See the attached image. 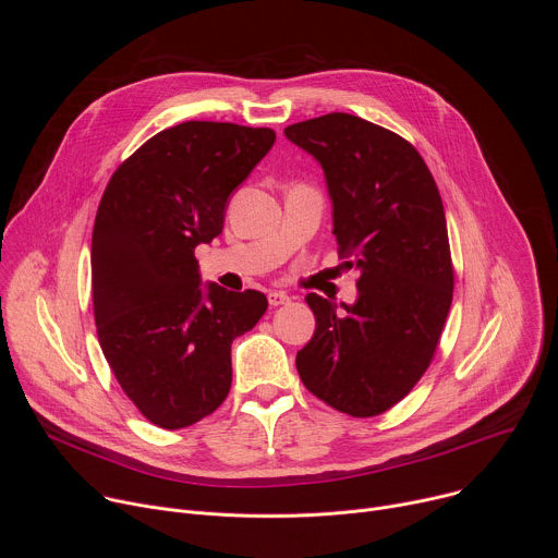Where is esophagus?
I'll return each mask as SVG.
<instances>
[{
	"label": "esophagus",
	"mask_w": 558,
	"mask_h": 558,
	"mask_svg": "<svg viewBox=\"0 0 558 558\" xmlns=\"http://www.w3.org/2000/svg\"><path fill=\"white\" fill-rule=\"evenodd\" d=\"M267 298H269V304H271V306L289 304V300H291V298H289L284 291H269V295H267Z\"/></svg>",
	"instance_id": "34e87169"
}]
</instances>
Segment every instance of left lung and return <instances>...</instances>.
I'll return each instance as SVG.
<instances>
[{"label":"left lung","mask_w":558,"mask_h":558,"mask_svg":"<svg viewBox=\"0 0 558 558\" xmlns=\"http://www.w3.org/2000/svg\"><path fill=\"white\" fill-rule=\"evenodd\" d=\"M284 134L323 166L338 252L360 269L344 311L306 295L315 333L295 366L336 411L375 417L422 379L446 325L454 269L444 203L420 151L381 125L331 112Z\"/></svg>","instance_id":"1"}]
</instances>
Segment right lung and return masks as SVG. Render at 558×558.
Wrapping results in <instances>:
<instances>
[{
    "mask_svg": "<svg viewBox=\"0 0 558 558\" xmlns=\"http://www.w3.org/2000/svg\"><path fill=\"white\" fill-rule=\"evenodd\" d=\"M276 132L185 121L154 134L114 170L93 229V304L101 351L154 426L211 415L231 388V342L267 298L201 287L196 245L222 231L229 194L271 149Z\"/></svg>",
    "mask_w": 558,
    "mask_h": 558,
    "instance_id": "add662e5",
    "label": "right lung"
}]
</instances>
